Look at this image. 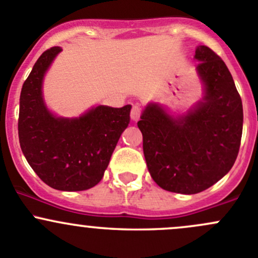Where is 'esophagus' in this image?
Instances as JSON below:
<instances>
[{
  "label": "esophagus",
  "instance_id": "esophagus-1",
  "mask_svg": "<svg viewBox=\"0 0 258 258\" xmlns=\"http://www.w3.org/2000/svg\"><path fill=\"white\" fill-rule=\"evenodd\" d=\"M140 116H141V107H140L139 103H135V105H132L131 108V118L134 121H137L140 118Z\"/></svg>",
  "mask_w": 258,
  "mask_h": 258
}]
</instances>
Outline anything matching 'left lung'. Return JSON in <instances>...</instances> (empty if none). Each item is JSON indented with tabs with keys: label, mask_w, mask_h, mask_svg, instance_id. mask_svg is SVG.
<instances>
[{
	"label": "left lung",
	"mask_w": 258,
	"mask_h": 258,
	"mask_svg": "<svg viewBox=\"0 0 258 258\" xmlns=\"http://www.w3.org/2000/svg\"><path fill=\"white\" fill-rule=\"evenodd\" d=\"M204 98L173 117L148 103L137 126L153 181L170 192L194 195L220 181L232 168L241 145L243 110L225 62L207 46L195 53Z\"/></svg>",
	"instance_id": "obj_1"
}]
</instances>
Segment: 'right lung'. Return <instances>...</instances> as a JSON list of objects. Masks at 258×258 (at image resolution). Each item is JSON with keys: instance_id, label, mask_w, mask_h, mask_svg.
<instances>
[{"instance_id": "obj_1", "label": "right lung", "mask_w": 258, "mask_h": 258, "mask_svg": "<svg viewBox=\"0 0 258 258\" xmlns=\"http://www.w3.org/2000/svg\"><path fill=\"white\" fill-rule=\"evenodd\" d=\"M61 47L43 52L20 96L18 139L37 176L59 191H85L103 177L111 156L130 123L131 105L96 106L75 118L49 112L42 95L46 72Z\"/></svg>"}]
</instances>
